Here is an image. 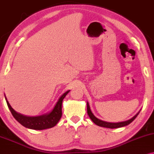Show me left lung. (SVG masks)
I'll return each mask as SVG.
<instances>
[{"instance_id": "1", "label": "left lung", "mask_w": 154, "mask_h": 154, "mask_svg": "<svg viewBox=\"0 0 154 154\" xmlns=\"http://www.w3.org/2000/svg\"><path fill=\"white\" fill-rule=\"evenodd\" d=\"M87 107H88V114L89 116V117L90 118V119L92 120L94 123L96 124V125H98V126L100 127H104V128H121V127H124L125 125H129L131 123H132L133 120H135L138 115L139 114L140 110L138 111L137 113L133 116V118H131V119L125 120V121H122V122H118V123H110V122H106V121H103V120L98 119L97 118H96L94 114L92 113L91 109H90V105H89L88 102H87Z\"/></svg>"}]
</instances>
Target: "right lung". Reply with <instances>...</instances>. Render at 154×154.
I'll return each mask as SVG.
<instances>
[{
  "mask_svg": "<svg viewBox=\"0 0 154 154\" xmlns=\"http://www.w3.org/2000/svg\"><path fill=\"white\" fill-rule=\"evenodd\" d=\"M70 90L63 93L59 98V100L54 106L53 109L49 112L38 116H27L17 112L13 109V107L9 104L8 101L5 95V100L8 105L9 110L16 119L20 124L27 128L33 129V130H44V129L51 128L57 125L61 119L62 116V105L64 98L66 97ZM5 95V94H4Z\"/></svg>",
  "mask_w": 154,
  "mask_h": 154,
  "instance_id": "add662e5",
  "label": "right lung"
}]
</instances>
